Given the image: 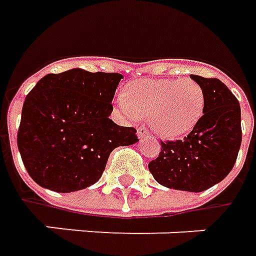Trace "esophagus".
I'll return each instance as SVG.
<instances>
[{"label":"esophagus","instance_id":"obj_1","mask_svg":"<svg viewBox=\"0 0 256 256\" xmlns=\"http://www.w3.org/2000/svg\"><path fill=\"white\" fill-rule=\"evenodd\" d=\"M148 136V132L146 128H137V137L138 138H142V137H147Z\"/></svg>","mask_w":256,"mask_h":256}]
</instances>
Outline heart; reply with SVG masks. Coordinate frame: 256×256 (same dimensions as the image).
Segmentation results:
<instances>
[{
  "mask_svg": "<svg viewBox=\"0 0 256 256\" xmlns=\"http://www.w3.org/2000/svg\"><path fill=\"white\" fill-rule=\"evenodd\" d=\"M114 104L128 116L148 118L158 137L178 138L200 120L204 94L190 78H146L128 82L124 95H118Z\"/></svg>",
  "mask_w": 256,
  "mask_h": 256,
  "instance_id": "obj_1",
  "label": "heart"
}]
</instances>
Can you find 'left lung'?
<instances>
[{
    "instance_id": "left-lung-1",
    "label": "left lung",
    "mask_w": 256,
    "mask_h": 256,
    "mask_svg": "<svg viewBox=\"0 0 256 256\" xmlns=\"http://www.w3.org/2000/svg\"><path fill=\"white\" fill-rule=\"evenodd\" d=\"M204 94L203 116L184 140L161 142V152L148 164L160 185L203 192L222 182L236 164L241 147V108L217 78L190 74Z\"/></svg>"
}]
</instances>
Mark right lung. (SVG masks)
<instances>
[{
    "label": "right lung",
    "mask_w": 256,
    "mask_h": 256,
    "mask_svg": "<svg viewBox=\"0 0 256 256\" xmlns=\"http://www.w3.org/2000/svg\"><path fill=\"white\" fill-rule=\"evenodd\" d=\"M122 78L118 72L71 68L44 76L28 94L18 150L38 185L60 194L91 186L116 147L138 142L134 128L109 119Z\"/></svg>",
    "instance_id": "add662e5"
}]
</instances>
